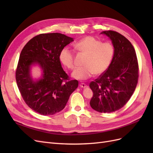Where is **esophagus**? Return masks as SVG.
Here are the masks:
<instances>
[{"instance_id":"esophagus-1","label":"esophagus","mask_w":153,"mask_h":153,"mask_svg":"<svg viewBox=\"0 0 153 153\" xmlns=\"http://www.w3.org/2000/svg\"><path fill=\"white\" fill-rule=\"evenodd\" d=\"M80 86L81 87H82V88H85V87H88L86 84H84V83H81V84H80Z\"/></svg>"}]
</instances>
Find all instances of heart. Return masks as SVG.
Instances as JSON below:
<instances>
[{
	"label": "heart",
	"instance_id": "obj_1",
	"mask_svg": "<svg viewBox=\"0 0 153 153\" xmlns=\"http://www.w3.org/2000/svg\"><path fill=\"white\" fill-rule=\"evenodd\" d=\"M75 49L87 55L84 66L78 67L72 73L75 79L84 80L92 75H100L105 73L112 63L115 48L110 42H102L92 36H87L74 45ZM61 62L69 69L75 68V54L72 50L64 48L60 52Z\"/></svg>",
	"mask_w": 153,
	"mask_h": 153
}]
</instances>
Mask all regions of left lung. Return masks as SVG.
<instances>
[{"label": "left lung", "instance_id": "obj_1", "mask_svg": "<svg viewBox=\"0 0 153 153\" xmlns=\"http://www.w3.org/2000/svg\"><path fill=\"white\" fill-rule=\"evenodd\" d=\"M112 40L115 55L110 67L90 83L93 92L92 108L101 113H110L123 108L135 91L138 80V63L133 46L119 32L106 30Z\"/></svg>", "mask_w": 153, "mask_h": 153}]
</instances>
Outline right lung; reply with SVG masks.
<instances>
[{
  "label": "right lung",
  "mask_w": 153,
  "mask_h": 153,
  "mask_svg": "<svg viewBox=\"0 0 153 153\" xmlns=\"http://www.w3.org/2000/svg\"><path fill=\"white\" fill-rule=\"evenodd\" d=\"M73 41L57 32L41 34L29 40L22 50L15 72L17 86L25 103L41 115H53L63 110L78 87V80H70L59 59L61 51ZM34 63H39L44 73L36 82L29 72Z\"/></svg>",
  "instance_id": "add662e5"
}]
</instances>
